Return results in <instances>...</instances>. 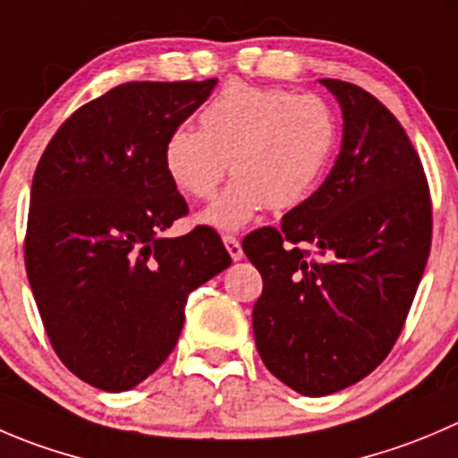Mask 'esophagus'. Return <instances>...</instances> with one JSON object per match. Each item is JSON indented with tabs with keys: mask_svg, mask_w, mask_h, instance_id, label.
I'll use <instances>...</instances> for the list:
<instances>
[{
	"mask_svg": "<svg viewBox=\"0 0 458 458\" xmlns=\"http://www.w3.org/2000/svg\"><path fill=\"white\" fill-rule=\"evenodd\" d=\"M224 243H225V248H228L230 257H233L234 261L242 259L243 248H242V242H239L237 237H233V234H224Z\"/></svg>",
	"mask_w": 458,
	"mask_h": 458,
	"instance_id": "1",
	"label": "esophagus"
}]
</instances>
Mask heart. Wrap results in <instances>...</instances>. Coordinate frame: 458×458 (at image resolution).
Segmentation results:
<instances>
[{
    "mask_svg": "<svg viewBox=\"0 0 458 458\" xmlns=\"http://www.w3.org/2000/svg\"><path fill=\"white\" fill-rule=\"evenodd\" d=\"M337 139L331 106L318 96L228 82L199 114V130L176 127L163 145L172 185L194 201L215 197L203 215L219 230H239L261 210H291L313 192Z\"/></svg>",
    "mask_w": 458,
    "mask_h": 458,
    "instance_id": "obj_1",
    "label": "heart"
}]
</instances>
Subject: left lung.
I'll use <instances>...</instances> for the list:
<instances>
[{"label":"left lung","mask_w":458,"mask_h":458,"mask_svg":"<svg viewBox=\"0 0 458 458\" xmlns=\"http://www.w3.org/2000/svg\"><path fill=\"white\" fill-rule=\"evenodd\" d=\"M319 82L344 116L335 165L279 228L243 239L264 282L252 306L257 352L304 396L340 392L387 358L432 248L428 176L401 123L358 84Z\"/></svg>","instance_id":"8db88e82"}]
</instances>
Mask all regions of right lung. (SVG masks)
<instances>
[{
	"instance_id": "add662e5",
	"label": "right lung",
	"mask_w": 458,
	"mask_h": 458,
	"mask_svg": "<svg viewBox=\"0 0 458 458\" xmlns=\"http://www.w3.org/2000/svg\"><path fill=\"white\" fill-rule=\"evenodd\" d=\"M215 84H118L75 109L35 167L30 291L57 358L105 392L136 387L167 360L190 293L230 266L210 225L163 237L190 212L163 145Z\"/></svg>"
}]
</instances>
